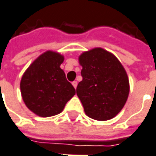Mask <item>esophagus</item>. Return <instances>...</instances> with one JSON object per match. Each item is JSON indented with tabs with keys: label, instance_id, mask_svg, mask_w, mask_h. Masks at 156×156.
Returning a JSON list of instances; mask_svg holds the SVG:
<instances>
[{
	"label": "esophagus",
	"instance_id": "esophagus-1",
	"mask_svg": "<svg viewBox=\"0 0 156 156\" xmlns=\"http://www.w3.org/2000/svg\"><path fill=\"white\" fill-rule=\"evenodd\" d=\"M72 83H73V87H74V88H75V89L77 88V85H78V82H77V81H73Z\"/></svg>",
	"mask_w": 156,
	"mask_h": 156
}]
</instances>
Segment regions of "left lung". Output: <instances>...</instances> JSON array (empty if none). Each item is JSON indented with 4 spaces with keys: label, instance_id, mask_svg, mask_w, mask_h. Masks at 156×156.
<instances>
[{
    "label": "left lung",
    "instance_id": "8db88e82",
    "mask_svg": "<svg viewBox=\"0 0 156 156\" xmlns=\"http://www.w3.org/2000/svg\"><path fill=\"white\" fill-rule=\"evenodd\" d=\"M82 81L77 95L89 117L106 121L117 115L126 103L129 83L122 64L102 48L85 51L79 57Z\"/></svg>",
    "mask_w": 156,
    "mask_h": 156
}]
</instances>
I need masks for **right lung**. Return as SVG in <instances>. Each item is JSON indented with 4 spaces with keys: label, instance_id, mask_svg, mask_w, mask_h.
<instances>
[{
    "label": "right lung",
    "instance_id": "right-lung-1",
    "mask_svg": "<svg viewBox=\"0 0 156 156\" xmlns=\"http://www.w3.org/2000/svg\"><path fill=\"white\" fill-rule=\"evenodd\" d=\"M64 57L48 51L39 57L25 72L20 81L21 96L27 107L42 117L61 112L75 95L60 68Z\"/></svg>",
    "mask_w": 156,
    "mask_h": 156
}]
</instances>
